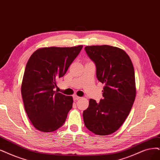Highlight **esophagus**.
Returning a JSON list of instances; mask_svg holds the SVG:
<instances>
[{"instance_id":"1","label":"esophagus","mask_w":160,"mask_h":160,"mask_svg":"<svg viewBox=\"0 0 160 160\" xmlns=\"http://www.w3.org/2000/svg\"><path fill=\"white\" fill-rule=\"evenodd\" d=\"M80 98L79 97V96H76V95H74L73 96V99H74V101H76V100H78V99H79Z\"/></svg>"}]
</instances>
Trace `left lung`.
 <instances>
[{"instance_id":"8db88e82","label":"left lung","mask_w":160,"mask_h":160,"mask_svg":"<svg viewBox=\"0 0 160 160\" xmlns=\"http://www.w3.org/2000/svg\"><path fill=\"white\" fill-rule=\"evenodd\" d=\"M87 55L96 64L98 80L105 84L99 103L90 99L83 112L86 128L98 135L119 129L131 110L136 97L132 62L122 49L110 45L86 46Z\"/></svg>"}]
</instances>
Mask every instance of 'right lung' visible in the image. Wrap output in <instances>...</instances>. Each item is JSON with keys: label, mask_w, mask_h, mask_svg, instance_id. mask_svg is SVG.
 I'll list each match as a JSON object with an SVG mask.
<instances>
[{"label": "right lung", "mask_w": 160, "mask_h": 160, "mask_svg": "<svg viewBox=\"0 0 160 160\" xmlns=\"http://www.w3.org/2000/svg\"><path fill=\"white\" fill-rule=\"evenodd\" d=\"M83 46L44 47L35 51L26 64L21 86L25 111L32 125L45 132L63 125L73 98L54 91Z\"/></svg>", "instance_id": "1"}]
</instances>
